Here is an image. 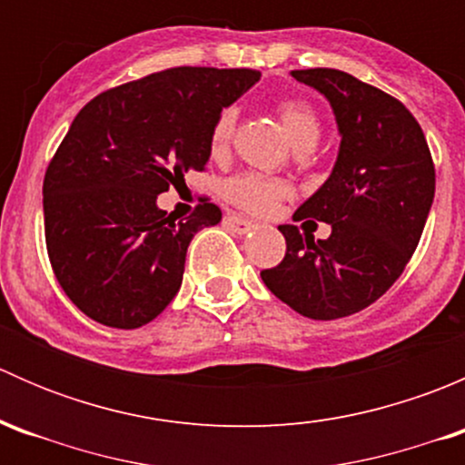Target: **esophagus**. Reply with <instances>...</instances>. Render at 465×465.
<instances>
[{
    "instance_id": "obj_1",
    "label": "esophagus",
    "mask_w": 465,
    "mask_h": 465,
    "mask_svg": "<svg viewBox=\"0 0 465 465\" xmlns=\"http://www.w3.org/2000/svg\"><path fill=\"white\" fill-rule=\"evenodd\" d=\"M224 224H227V227L232 229V232H236V233H250L252 229L256 227L252 220L242 218V215H236V213H229L227 218H224Z\"/></svg>"
}]
</instances>
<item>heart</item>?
I'll list each match as a JSON object with an SVG mask.
<instances>
[{
	"mask_svg": "<svg viewBox=\"0 0 465 465\" xmlns=\"http://www.w3.org/2000/svg\"><path fill=\"white\" fill-rule=\"evenodd\" d=\"M279 119L294 148L306 143L317 145V142H320V116L315 114V110L308 103L294 101V98L283 101L279 105ZM233 128H236V110L227 107V110L220 112L213 128H211L209 150L213 157L227 153ZM223 195L229 203L236 204L238 209H245L250 213H267V211L274 209L281 198L288 195V186L283 182L265 180V177L254 175V173H241V175H233L224 182Z\"/></svg>",
	"mask_w": 465,
	"mask_h": 465,
	"instance_id": "b5f03b06",
	"label": "heart"
}]
</instances>
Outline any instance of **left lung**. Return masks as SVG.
Returning a JSON list of instances; mask_svg holds the SVG:
<instances>
[{"mask_svg": "<svg viewBox=\"0 0 465 465\" xmlns=\"http://www.w3.org/2000/svg\"><path fill=\"white\" fill-rule=\"evenodd\" d=\"M292 78L323 94L341 137L331 175L292 220L328 222L331 236L315 242L281 224L288 250L261 279L299 315L340 320L371 306L410 262L434 203V163L398 98L340 69H297Z\"/></svg>", "mask_w": 465, "mask_h": 465, "instance_id": "obj_1", "label": "left lung"}]
</instances>
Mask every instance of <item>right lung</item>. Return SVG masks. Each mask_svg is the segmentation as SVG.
Segmentation results:
<instances>
[{"mask_svg":"<svg viewBox=\"0 0 465 465\" xmlns=\"http://www.w3.org/2000/svg\"><path fill=\"white\" fill-rule=\"evenodd\" d=\"M259 78L254 69L173 67L78 112L46 168L42 206L55 279L89 320L130 331L173 302L191 241L223 213L203 200L177 223L157 195L203 171L215 119Z\"/></svg>","mask_w":465,"mask_h":465,"instance_id":"right-lung-1","label":"right lung"}]
</instances>
